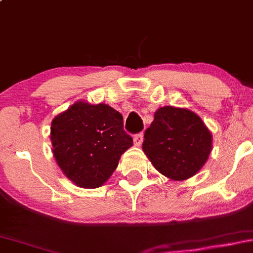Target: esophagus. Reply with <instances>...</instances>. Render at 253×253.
<instances>
[{
    "label": "esophagus",
    "mask_w": 253,
    "mask_h": 253,
    "mask_svg": "<svg viewBox=\"0 0 253 253\" xmlns=\"http://www.w3.org/2000/svg\"><path fill=\"white\" fill-rule=\"evenodd\" d=\"M133 141H134L135 146H140L144 141V133H139V134H135L134 138H133Z\"/></svg>",
    "instance_id": "34e87169"
}]
</instances>
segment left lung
I'll use <instances>...</instances> for the list:
<instances>
[{
	"mask_svg": "<svg viewBox=\"0 0 253 253\" xmlns=\"http://www.w3.org/2000/svg\"><path fill=\"white\" fill-rule=\"evenodd\" d=\"M142 150L152 165L172 180L196 175L212 151V134L199 115L187 108L161 107L145 130Z\"/></svg>",
	"mask_w": 253,
	"mask_h": 253,
	"instance_id": "1",
	"label": "left lung"
}]
</instances>
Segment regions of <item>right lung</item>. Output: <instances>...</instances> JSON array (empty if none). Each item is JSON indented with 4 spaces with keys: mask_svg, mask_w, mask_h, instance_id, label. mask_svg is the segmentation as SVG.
<instances>
[{
    "mask_svg": "<svg viewBox=\"0 0 253 253\" xmlns=\"http://www.w3.org/2000/svg\"><path fill=\"white\" fill-rule=\"evenodd\" d=\"M50 140L61 171L82 188L102 186L133 145L118 111L82 100L53 119Z\"/></svg>",
    "mask_w": 253,
    "mask_h": 253,
    "instance_id": "right-lung-1",
    "label": "right lung"
}]
</instances>
